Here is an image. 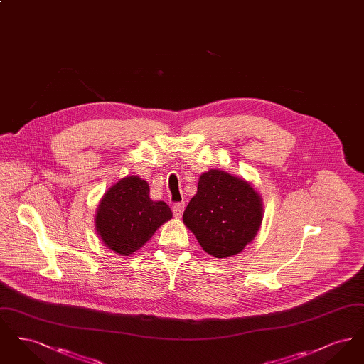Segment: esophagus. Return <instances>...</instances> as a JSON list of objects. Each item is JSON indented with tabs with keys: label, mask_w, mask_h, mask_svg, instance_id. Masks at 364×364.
I'll use <instances>...</instances> for the list:
<instances>
[{
	"label": "esophagus",
	"mask_w": 364,
	"mask_h": 364,
	"mask_svg": "<svg viewBox=\"0 0 364 364\" xmlns=\"http://www.w3.org/2000/svg\"><path fill=\"white\" fill-rule=\"evenodd\" d=\"M184 213V203H176L173 206V214L176 218H181Z\"/></svg>",
	"instance_id": "obj_1"
}]
</instances>
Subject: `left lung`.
Segmentation results:
<instances>
[{
    "instance_id": "left-lung-1",
    "label": "left lung",
    "mask_w": 364,
    "mask_h": 364,
    "mask_svg": "<svg viewBox=\"0 0 364 364\" xmlns=\"http://www.w3.org/2000/svg\"><path fill=\"white\" fill-rule=\"evenodd\" d=\"M263 218L258 191L242 177L220 169L200 174L183 223L208 255L228 258L252 242Z\"/></svg>"
}]
</instances>
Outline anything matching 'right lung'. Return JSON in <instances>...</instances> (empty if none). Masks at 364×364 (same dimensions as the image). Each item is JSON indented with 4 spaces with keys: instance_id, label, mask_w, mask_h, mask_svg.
<instances>
[{
    "instance_id": "right-lung-1",
    "label": "right lung",
    "mask_w": 364,
    "mask_h": 364,
    "mask_svg": "<svg viewBox=\"0 0 364 364\" xmlns=\"http://www.w3.org/2000/svg\"><path fill=\"white\" fill-rule=\"evenodd\" d=\"M171 218V208L150 198L146 180L127 176L105 192L95 214V230L107 248L128 257Z\"/></svg>"
}]
</instances>
